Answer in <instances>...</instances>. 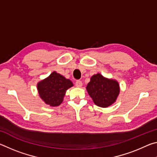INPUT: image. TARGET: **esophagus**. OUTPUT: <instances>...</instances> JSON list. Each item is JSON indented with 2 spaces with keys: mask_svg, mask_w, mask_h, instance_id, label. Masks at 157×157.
Segmentation results:
<instances>
[{
  "mask_svg": "<svg viewBox=\"0 0 157 157\" xmlns=\"http://www.w3.org/2000/svg\"><path fill=\"white\" fill-rule=\"evenodd\" d=\"M82 82L80 80H77L75 82V86L77 87H82Z\"/></svg>",
  "mask_w": 157,
  "mask_h": 157,
  "instance_id": "esophagus-1",
  "label": "esophagus"
}]
</instances>
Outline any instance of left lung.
Here are the masks:
<instances>
[{
	"mask_svg": "<svg viewBox=\"0 0 157 157\" xmlns=\"http://www.w3.org/2000/svg\"><path fill=\"white\" fill-rule=\"evenodd\" d=\"M86 90L95 104L103 108L115 102L120 93L118 82L106 78L100 73L91 77Z\"/></svg>",
	"mask_w": 157,
	"mask_h": 157,
	"instance_id": "8db88e82",
	"label": "left lung"
}]
</instances>
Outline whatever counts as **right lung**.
I'll use <instances>...</instances> for the list:
<instances>
[{"instance_id":"add662e5","label":"right lung","mask_w":157,"mask_h":157,"mask_svg":"<svg viewBox=\"0 0 157 157\" xmlns=\"http://www.w3.org/2000/svg\"><path fill=\"white\" fill-rule=\"evenodd\" d=\"M73 86L70 79L54 71L47 78L38 82L37 90L46 104L57 107L63 102L66 91Z\"/></svg>"}]
</instances>
